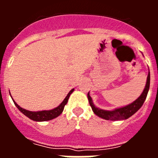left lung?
Wrapping results in <instances>:
<instances>
[{"label":"left lung","instance_id":"8db88e82","mask_svg":"<svg viewBox=\"0 0 158 158\" xmlns=\"http://www.w3.org/2000/svg\"><path fill=\"white\" fill-rule=\"evenodd\" d=\"M150 73L149 71L147 76V80H146V87L144 90L142 92V94L140 95L139 98L136 100L125 106V107H119V108H115V110L112 111H107V110L100 109L99 107H96L93 104V100H92L91 96L89 95V93H88V99H89V104L91 106L93 112L96 114L97 116L100 117L102 118H104L106 120H112V121H118V120H124L127 118H130L131 115H133L135 112L140 109L145 100L146 99L147 96L148 91L150 89Z\"/></svg>","mask_w":158,"mask_h":158}]
</instances>
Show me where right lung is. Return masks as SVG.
<instances>
[{"mask_svg": "<svg viewBox=\"0 0 158 158\" xmlns=\"http://www.w3.org/2000/svg\"><path fill=\"white\" fill-rule=\"evenodd\" d=\"M73 91H74V89H71L70 91H69V93H68V95L66 96V97L64 99V100L61 103V104H60L59 106H58V107L54 108V109L48 110V111H28V110L23 109V108H22L21 107H19V106L16 104V102L14 101L13 99H12V100H13L14 104H15V105L16 106V107H17L18 109L23 113V115H26L27 117H28V118H31V120L37 121V122H43V121L51 120V119H53V118L59 116V115L62 114V111H63L64 107H65V104H67L68 100H69V96H70V94Z\"/></svg>", "mask_w": 158, "mask_h": 158, "instance_id": "1", "label": "right lung"}]
</instances>
